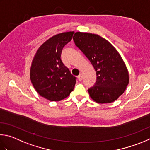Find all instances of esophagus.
Returning a JSON list of instances; mask_svg holds the SVG:
<instances>
[{
  "mask_svg": "<svg viewBox=\"0 0 150 150\" xmlns=\"http://www.w3.org/2000/svg\"><path fill=\"white\" fill-rule=\"evenodd\" d=\"M78 80H79L80 81H81V80H82V74H80L79 75H78Z\"/></svg>",
  "mask_w": 150,
  "mask_h": 150,
  "instance_id": "1",
  "label": "esophagus"
}]
</instances>
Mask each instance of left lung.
Masks as SVG:
<instances>
[{
	"instance_id": "obj_1",
	"label": "left lung",
	"mask_w": 150,
	"mask_h": 150,
	"mask_svg": "<svg viewBox=\"0 0 150 150\" xmlns=\"http://www.w3.org/2000/svg\"><path fill=\"white\" fill-rule=\"evenodd\" d=\"M73 39L96 72V84L88 90L90 98L101 104L117 100L129 83L128 71L119 52L110 42L97 34L78 31Z\"/></svg>"
}]
</instances>
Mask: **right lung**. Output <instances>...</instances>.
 <instances>
[{"mask_svg": "<svg viewBox=\"0 0 150 150\" xmlns=\"http://www.w3.org/2000/svg\"><path fill=\"white\" fill-rule=\"evenodd\" d=\"M74 31L52 36L39 47L30 68V80L37 92L51 101L67 98L73 91L76 78L60 59L62 48Z\"/></svg>", "mask_w": 150, "mask_h": 150, "instance_id": "right-lung-1", "label": "right lung"}]
</instances>
